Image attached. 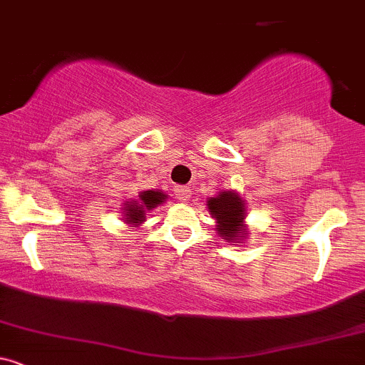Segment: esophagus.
Masks as SVG:
<instances>
[{"label":"esophagus","instance_id":"1","mask_svg":"<svg viewBox=\"0 0 365 365\" xmlns=\"http://www.w3.org/2000/svg\"><path fill=\"white\" fill-rule=\"evenodd\" d=\"M175 195H178L179 200L186 201L191 198V190L190 186H175Z\"/></svg>","mask_w":365,"mask_h":365}]
</instances>
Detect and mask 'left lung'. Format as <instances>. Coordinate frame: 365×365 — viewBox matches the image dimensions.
<instances>
[{
    "instance_id": "left-lung-1",
    "label": "left lung",
    "mask_w": 365,
    "mask_h": 365,
    "mask_svg": "<svg viewBox=\"0 0 365 365\" xmlns=\"http://www.w3.org/2000/svg\"><path fill=\"white\" fill-rule=\"evenodd\" d=\"M208 210L217 220L218 232L224 235L225 241L242 237L244 203L234 191H224L215 198L208 200Z\"/></svg>"
}]
</instances>
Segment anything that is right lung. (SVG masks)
<instances>
[{
  "mask_svg": "<svg viewBox=\"0 0 365 365\" xmlns=\"http://www.w3.org/2000/svg\"><path fill=\"white\" fill-rule=\"evenodd\" d=\"M165 200V195L160 191H141L138 195V201L131 203L126 210V222L133 225H138L145 220L147 210L155 208Z\"/></svg>",
  "mask_w": 365,
  "mask_h": 365,
  "instance_id": "obj_1",
  "label": "right lung"
}]
</instances>
